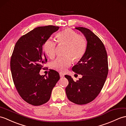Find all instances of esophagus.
I'll list each match as a JSON object with an SVG mask.
<instances>
[{
    "instance_id": "34e87169",
    "label": "esophagus",
    "mask_w": 126,
    "mask_h": 126,
    "mask_svg": "<svg viewBox=\"0 0 126 126\" xmlns=\"http://www.w3.org/2000/svg\"><path fill=\"white\" fill-rule=\"evenodd\" d=\"M60 76L62 78V77H63L64 76V75L62 72H60Z\"/></svg>"
}]
</instances>
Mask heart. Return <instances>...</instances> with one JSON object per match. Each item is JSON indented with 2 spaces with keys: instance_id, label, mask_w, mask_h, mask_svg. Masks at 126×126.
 Wrapping results in <instances>:
<instances>
[{
  "instance_id": "1",
  "label": "heart",
  "mask_w": 126,
  "mask_h": 126,
  "mask_svg": "<svg viewBox=\"0 0 126 126\" xmlns=\"http://www.w3.org/2000/svg\"><path fill=\"white\" fill-rule=\"evenodd\" d=\"M58 45H66L64 54L62 56L57 57L51 63V68L58 71L64 72L72 62V58L79 60L85 54L87 49V40L84 36L78 34L71 29H65L58 33L56 36ZM57 43L54 40H47L43 46L46 54L50 58L56 55Z\"/></svg>"
}]
</instances>
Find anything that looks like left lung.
<instances>
[{
    "instance_id": "1",
    "label": "left lung",
    "mask_w": 126,
    "mask_h": 126,
    "mask_svg": "<svg viewBox=\"0 0 126 126\" xmlns=\"http://www.w3.org/2000/svg\"><path fill=\"white\" fill-rule=\"evenodd\" d=\"M85 36L87 49L84 56L72 70L82 78L75 81L65 75L69 84L65 88L68 99L77 105L92 101L103 89L109 72L107 52L101 40L89 29L76 27Z\"/></svg>"
}]
</instances>
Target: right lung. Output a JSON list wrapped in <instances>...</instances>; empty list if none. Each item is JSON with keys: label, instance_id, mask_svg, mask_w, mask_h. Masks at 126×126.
Masks as SVG:
<instances>
[{"label": "right lung", "instance_id": "obj_1", "mask_svg": "<svg viewBox=\"0 0 126 126\" xmlns=\"http://www.w3.org/2000/svg\"><path fill=\"white\" fill-rule=\"evenodd\" d=\"M59 27L52 25L38 27L23 35L14 46L10 61L12 76L20 96L27 103L40 106L48 102L52 89L60 77L54 70L41 76L47 62L43 45Z\"/></svg>", "mask_w": 126, "mask_h": 126}]
</instances>
